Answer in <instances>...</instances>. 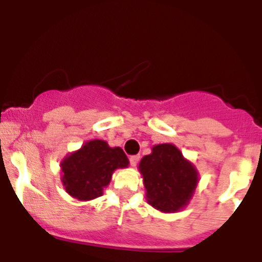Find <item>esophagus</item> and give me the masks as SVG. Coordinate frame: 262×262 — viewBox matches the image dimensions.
I'll use <instances>...</instances> for the list:
<instances>
[{
    "instance_id": "1",
    "label": "esophagus",
    "mask_w": 262,
    "mask_h": 262,
    "mask_svg": "<svg viewBox=\"0 0 262 262\" xmlns=\"http://www.w3.org/2000/svg\"><path fill=\"white\" fill-rule=\"evenodd\" d=\"M139 160H140V156L139 155H134V156H129V164L133 166H136L139 163Z\"/></svg>"
}]
</instances>
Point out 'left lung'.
Returning a JSON list of instances; mask_svg holds the SVG:
<instances>
[{"label":"left lung","mask_w":262,"mask_h":262,"mask_svg":"<svg viewBox=\"0 0 262 262\" xmlns=\"http://www.w3.org/2000/svg\"><path fill=\"white\" fill-rule=\"evenodd\" d=\"M147 193V202L159 211L177 212L189 203L196 184L195 166L176 145L157 144L139 164Z\"/></svg>","instance_id":"obj_1"}]
</instances>
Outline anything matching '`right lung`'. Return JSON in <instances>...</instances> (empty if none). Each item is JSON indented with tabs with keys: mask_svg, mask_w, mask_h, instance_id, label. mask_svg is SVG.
Wrapping results in <instances>:
<instances>
[{
	"mask_svg": "<svg viewBox=\"0 0 262 262\" xmlns=\"http://www.w3.org/2000/svg\"><path fill=\"white\" fill-rule=\"evenodd\" d=\"M128 159L120 147L105 140H90L62 160L61 182L67 193L78 201H90L103 194L115 169L127 168Z\"/></svg>",
	"mask_w": 262,
	"mask_h": 262,
	"instance_id": "obj_1",
	"label": "right lung"
}]
</instances>
